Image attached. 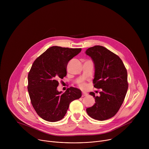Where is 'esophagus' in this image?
<instances>
[{"mask_svg": "<svg viewBox=\"0 0 149 149\" xmlns=\"http://www.w3.org/2000/svg\"><path fill=\"white\" fill-rule=\"evenodd\" d=\"M87 95H88V94H87V93H82V97H85V96H87Z\"/></svg>", "mask_w": 149, "mask_h": 149, "instance_id": "esophagus-1", "label": "esophagus"}]
</instances>
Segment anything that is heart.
Masks as SVG:
<instances>
[{
    "label": "heart",
    "mask_w": 149,
    "mask_h": 149,
    "mask_svg": "<svg viewBox=\"0 0 149 149\" xmlns=\"http://www.w3.org/2000/svg\"><path fill=\"white\" fill-rule=\"evenodd\" d=\"M79 87H81V88H86V84H83V83H81V84H79Z\"/></svg>",
    "instance_id": "heart-1"
}]
</instances>
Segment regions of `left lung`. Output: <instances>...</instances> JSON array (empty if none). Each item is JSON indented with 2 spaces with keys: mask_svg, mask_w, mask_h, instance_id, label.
<instances>
[{
  "mask_svg": "<svg viewBox=\"0 0 149 149\" xmlns=\"http://www.w3.org/2000/svg\"><path fill=\"white\" fill-rule=\"evenodd\" d=\"M86 54L94 64V87L102 89L99 97L90 93L95 103L86 109L87 113L95 120L109 119L116 114L125 98L128 89L127 70L118 56L102 46L89 48Z\"/></svg>",
  "mask_w": 149,
  "mask_h": 149,
  "instance_id": "obj_1",
  "label": "left lung"
}]
</instances>
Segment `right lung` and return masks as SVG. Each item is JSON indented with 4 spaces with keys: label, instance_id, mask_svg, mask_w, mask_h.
<instances>
[{
    "label": "right lung",
    "instance_id": "1",
    "mask_svg": "<svg viewBox=\"0 0 149 149\" xmlns=\"http://www.w3.org/2000/svg\"><path fill=\"white\" fill-rule=\"evenodd\" d=\"M81 51V48L54 46L33 63L28 77V90L33 109L42 119L61 120L70 104L81 97V91L77 88H68L64 93L57 90L58 80L67 75L68 62Z\"/></svg>",
    "mask_w": 149,
    "mask_h": 149
}]
</instances>
